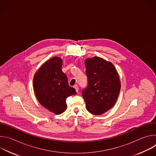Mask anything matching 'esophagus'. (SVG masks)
I'll return each mask as SVG.
<instances>
[{"label":"esophagus","instance_id":"esophagus-1","mask_svg":"<svg viewBox=\"0 0 156 156\" xmlns=\"http://www.w3.org/2000/svg\"><path fill=\"white\" fill-rule=\"evenodd\" d=\"M74 88L75 89V90L76 91V93H78V91H79V88H78V86L77 85H75L74 86Z\"/></svg>","mask_w":156,"mask_h":156}]
</instances>
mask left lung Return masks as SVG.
Masks as SVG:
<instances>
[{"label": "left lung", "instance_id": "obj_1", "mask_svg": "<svg viewBox=\"0 0 156 156\" xmlns=\"http://www.w3.org/2000/svg\"><path fill=\"white\" fill-rule=\"evenodd\" d=\"M87 86L82 91L89 112L102 115L115 104L120 91V81L114 65L94 57L85 60Z\"/></svg>", "mask_w": 156, "mask_h": 156}]
</instances>
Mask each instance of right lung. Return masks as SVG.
<instances>
[{
  "label": "right lung",
  "instance_id": "add662e5",
  "mask_svg": "<svg viewBox=\"0 0 156 156\" xmlns=\"http://www.w3.org/2000/svg\"><path fill=\"white\" fill-rule=\"evenodd\" d=\"M62 65V58L54 57L41 66L33 78L34 91L38 102L56 115L66 110V98L76 94L75 89L69 86Z\"/></svg>",
  "mask_w": 156,
  "mask_h": 156
}]
</instances>
